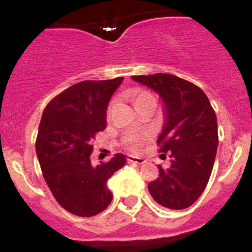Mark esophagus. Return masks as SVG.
Segmentation results:
<instances>
[{"label":"esophagus","mask_w":252,"mask_h":252,"mask_svg":"<svg viewBox=\"0 0 252 252\" xmlns=\"http://www.w3.org/2000/svg\"><path fill=\"white\" fill-rule=\"evenodd\" d=\"M126 160H128V162L137 163V164H142V163L146 162V161H144V158H137V156H134V155H128Z\"/></svg>","instance_id":"esophagus-1"}]
</instances>
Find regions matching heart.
Instances as JSON below:
<instances>
[{"mask_svg": "<svg viewBox=\"0 0 252 252\" xmlns=\"http://www.w3.org/2000/svg\"><path fill=\"white\" fill-rule=\"evenodd\" d=\"M149 96H150V94H147V92H140V94H138L137 96H136V98H135V103L137 102V100L143 99V98L149 97ZM110 111H111V105H110L109 109H108V115H110ZM146 140H147L146 136H142V135H131V136H129L128 138H126V144H128V147H129L130 149L137 150V149H140L141 147L143 146L144 142H146Z\"/></svg>", "mask_w": 252, "mask_h": 252, "instance_id": "b5f03b06", "label": "heart"}]
</instances>
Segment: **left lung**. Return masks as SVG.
<instances>
[{
	"instance_id": "obj_1",
	"label": "left lung",
	"mask_w": 252,
	"mask_h": 252,
	"mask_svg": "<svg viewBox=\"0 0 252 252\" xmlns=\"http://www.w3.org/2000/svg\"><path fill=\"white\" fill-rule=\"evenodd\" d=\"M163 100L164 123L158 137L160 153H170V167L158 166L149 182L154 200L170 210L187 209L198 200L210 180L218 147L216 112L205 92L173 74L132 76Z\"/></svg>"
}]
</instances>
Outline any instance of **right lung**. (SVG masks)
Listing matches in <instances>:
<instances>
[{
  "mask_svg": "<svg viewBox=\"0 0 252 252\" xmlns=\"http://www.w3.org/2000/svg\"><path fill=\"white\" fill-rule=\"evenodd\" d=\"M123 77L84 80L47 104L35 149L43 179L63 209L79 217L100 213L112 200L108 180L126 164L116 154L109 162L91 164V140L106 128V109Z\"/></svg>",
  "mask_w": 252,
  "mask_h": 252,
  "instance_id": "obj_1",
  "label": "right lung"
}]
</instances>
